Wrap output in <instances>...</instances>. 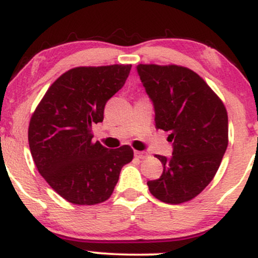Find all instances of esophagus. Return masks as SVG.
<instances>
[{"label": "esophagus", "mask_w": 258, "mask_h": 258, "mask_svg": "<svg viewBox=\"0 0 258 258\" xmlns=\"http://www.w3.org/2000/svg\"><path fill=\"white\" fill-rule=\"evenodd\" d=\"M135 156H136V158H138V159H146L148 156V154L144 153V152H137V150H136Z\"/></svg>", "instance_id": "esophagus-1"}]
</instances>
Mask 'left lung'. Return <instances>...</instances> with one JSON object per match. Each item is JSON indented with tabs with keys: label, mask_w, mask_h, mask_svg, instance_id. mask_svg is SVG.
Masks as SVG:
<instances>
[{
	"label": "left lung",
	"mask_w": 258,
	"mask_h": 258,
	"mask_svg": "<svg viewBox=\"0 0 258 258\" xmlns=\"http://www.w3.org/2000/svg\"><path fill=\"white\" fill-rule=\"evenodd\" d=\"M137 73L152 100L155 127L170 132V158L156 155L164 171L147 183L156 199L182 204L200 194L220 167L228 146L223 103L198 74L178 65L139 64Z\"/></svg>",
	"instance_id": "left-lung-1"
}]
</instances>
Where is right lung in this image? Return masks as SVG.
<instances>
[{
  "label": "right lung",
  "mask_w": 258,
  "mask_h": 258,
  "mask_svg": "<svg viewBox=\"0 0 258 258\" xmlns=\"http://www.w3.org/2000/svg\"><path fill=\"white\" fill-rule=\"evenodd\" d=\"M132 65L80 67L64 73L46 92L29 125V147L38 172L57 193L76 205L110 198L131 147L109 150L93 142L92 125L125 85Z\"/></svg>",
  "instance_id": "right-lung-1"
}]
</instances>
